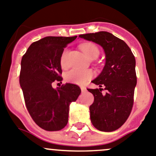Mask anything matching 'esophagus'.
Masks as SVG:
<instances>
[{
	"mask_svg": "<svg viewBox=\"0 0 156 156\" xmlns=\"http://www.w3.org/2000/svg\"><path fill=\"white\" fill-rule=\"evenodd\" d=\"M81 92H86V88L84 86H81Z\"/></svg>",
	"mask_w": 156,
	"mask_h": 156,
	"instance_id": "obj_1",
	"label": "esophagus"
}]
</instances>
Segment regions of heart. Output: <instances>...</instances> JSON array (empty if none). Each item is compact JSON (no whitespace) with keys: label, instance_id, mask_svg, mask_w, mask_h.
Segmentation results:
<instances>
[{"label":"heart","instance_id":"b5f03b06","mask_svg":"<svg viewBox=\"0 0 156 156\" xmlns=\"http://www.w3.org/2000/svg\"><path fill=\"white\" fill-rule=\"evenodd\" d=\"M81 50L84 54L89 58L97 57L99 56V50L98 47L92 43H85L80 46ZM61 64L62 66L66 64V50L63 52L61 57ZM93 77V71L92 70L86 69H71L68 72L66 73V81L77 85H85L87 81H89Z\"/></svg>","mask_w":156,"mask_h":156}]
</instances>
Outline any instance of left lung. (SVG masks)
<instances>
[{"mask_svg": "<svg viewBox=\"0 0 156 156\" xmlns=\"http://www.w3.org/2000/svg\"><path fill=\"white\" fill-rule=\"evenodd\" d=\"M79 37L97 43L104 50V68L92 81L99 88H88L94 95L89 110L92 125L101 131L111 132L125 123L132 109L137 85L135 58L125 42L108 32L88 33ZM102 87L107 91L106 94L101 93Z\"/></svg>", "mask_w": 156, "mask_h": 156, "instance_id": "8db88e82", "label": "left lung"}]
</instances>
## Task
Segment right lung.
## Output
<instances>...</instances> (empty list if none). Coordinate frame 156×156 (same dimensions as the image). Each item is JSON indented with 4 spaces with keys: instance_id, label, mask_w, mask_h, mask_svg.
<instances>
[{
    "instance_id": "1",
    "label": "right lung",
    "mask_w": 156,
    "mask_h": 156,
    "mask_svg": "<svg viewBox=\"0 0 156 156\" xmlns=\"http://www.w3.org/2000/svg\"><path fill=\"white\" fill-rule=\"evenodd\" d=\"M76 38L47 36L32 43L22 57L19 82L26 108L35 123L46 130H60L67 125L70 104L81 93L74 84L52 87L54 81H62L64 48Z\"/></svg>"
}]
</instances>
